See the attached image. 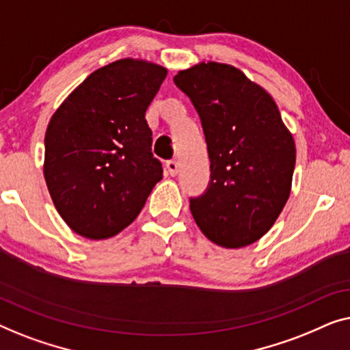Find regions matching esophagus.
I'll list each match as a JSON object with an SVG mask.
<instances>
[{
    "label": "esophagus",
    "mask_w": 350,
    "mask_h": 350,
    "mask_svg": "<svg viewBox=\"0 0 350 350\" xmlns=\"http://www.w3.org/2000/svg\"><path fill=\"white\" fill-rule=\"evenodd\" d=\"M166 170H168V173L171 176H176L177 173H179V163H177L176 160L166 161Z\"/></svg>",
    "instance_id": "obj_1"
}]
</instances>
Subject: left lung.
Here are the masks:
<instances>
[{
	"label": "left lung",
	"instance_id": "obj_1",
	"mask_svg": "<svg viewBox=\"0 0 350 350\" xmlns=\"http://www.w3.org/2000/svg\"><path fill=\"white\" fill-rule=\"evenodd\" d=\"M203 126L211 180L190 198L200 230L222 247H244L271 228L287 203L293 137L271 95L224 63H200L174 76Z\"/></svg>",
	"mask_w": 350,
	"mask_h": 350
}]
</instances>
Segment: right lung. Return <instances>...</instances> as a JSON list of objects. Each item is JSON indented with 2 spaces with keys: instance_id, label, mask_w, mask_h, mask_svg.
Listing matches in <instances>:
<instances>
[{
  "instance_id": "right-lung-1",
  "label": "right lung",
  "mask_w": 350,
  "mask_h": 350,
  "mask_svg": "<svg viewBox=\"0 0 350 350\" xmlns=\"http://www.w3.org/2000/svg\"><path fill=\"white\" fill-rule=\"evenodd\" d=\"M166 72L133 58L109 63L92 72L49 122V193L62 219L83 238L120 233L163 176L152 155L146 111Z\"/></svg>"
}]
</instances>
